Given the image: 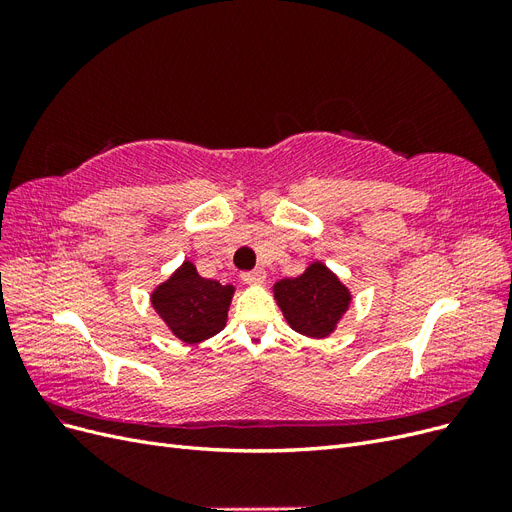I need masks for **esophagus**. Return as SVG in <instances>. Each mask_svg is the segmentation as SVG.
<instances>
[{"mask_svg":"<svg viewBox=\"0 0 512 512\" xmlns=\"http://www.w3.org/2000/svg\"><path fill=\"white\" fill-rule=\"evenodd\" d=\"M265 277H267L265 269H252V271H243L241 273V280L245 284H262V282H265Z\"/></svg>","mask_w":512,"mask_h":512,"instance_id":"esophagus-1","label":"esophagus"}]
</instances>
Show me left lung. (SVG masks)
Wrapping results in <instances>:
<instances>
[{"instance_id":"8db88e82","label":"left lung","mask_w":512,"mask_h":512,"mask_svg":"<svg viewBox=\"0 0 512 512\" xmlns=\"http://www.w3.org/2000/svg\"><path fill=\"white\" fill-rule=\"evenodd\" d=\"M290 327L307 337H327L350 303L348 288L320 262L307 267L299 277H286L273 286Z\"/></svg>"}]
</instances>
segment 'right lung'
Here are the masks:
<instances>
[{
    "label": "right lung",
    "mask_w": 512,
    "mask_h": 512,
    "mask_svg": "<svg viewBox=\"0 0 512 512\" xmlns=\"http://www.w3.org/2000/svg\"><path fill=\"white\" fill-rule=\"evenodd\" d=\"M232 292L235 288L230 284L207 280L198 275L192 262H183L151 294V303L181 342L198 344L224 329Z\"/></svg>",
    "instance_id": "1"
}]
</instances>
